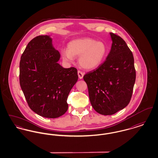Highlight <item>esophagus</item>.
<instances>
[{"label": "esophagus", "instance_id": "34e87169", "mask_svg": "<svg viewBox=\"0 0 158 158\" xmlns=\"http://www.w3.org/2000/svg\"><path fill=\"white\" fill-rule=\"evenodd\" d=\"M77 74H78V76H79V79H82L85 73H84L83 72H82V71H81V70H78Z\"/></svg>", "mask_w": 158, "mask_h": 158}]
</instances>
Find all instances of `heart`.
Listing matches in <instances>:
<instances>
[{
  "instance_id": "heart-1",
  "label": "heart",
  "mask_w": 158,
  "mask_h": 158,
  "mask_svg": "<svg viewBox=\"0 0 158 158\" xmlns=\"http://www.w3.org/2000/svg\"><path fill=\"white\" fill-rule=\"evenodd\" d=\"M107 53L105 43L91 38L77 39L70 41L68 49L61 51L63 58L68 61L79 56V64L86 69L98 67L104 61Z\"/></svg>"
}]
</instances>
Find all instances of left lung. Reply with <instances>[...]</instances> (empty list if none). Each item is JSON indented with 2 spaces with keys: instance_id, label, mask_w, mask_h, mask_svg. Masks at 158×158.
<instances>
[{
  "instance_id": "8db88e82",
  "label": "left lung",
  "mask_w": 158,
  "mask_h": 158,
  "mask_svg": "<svg viewBox=\"0 0 158 158\" xmlns=\"http://www.w3.org/2000/svg\"><path fill=\"white\" fill-rule=\"evenodd\" d=\"M110 34L113 43L106 60L83 76L91 105L104 115H113L129 104L136 76L131 51L122 38Z\"/></svg>"
}]
</instances>
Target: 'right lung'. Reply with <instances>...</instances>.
Instances as JSON below:
<instances>
[{
	"mask_svg": "<svg viewBox=\"0 0 158 158\" xmlns=\"http://www.w3.org/2000/svg\"><path fill=\"white\" fill-rule=\"evenodd\" d=\"M60 57L48 35L34 38L21 57L19 83L25 98L34 112L46 118L67 111L68 95L78 79L77 69L61 66Z\"/></svg>",
	"mask_w": 158,
	"mask_h": 158,
	"instance_id": "obj_1",
	"label": "right lung"
}]
</instances>
